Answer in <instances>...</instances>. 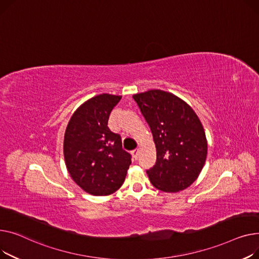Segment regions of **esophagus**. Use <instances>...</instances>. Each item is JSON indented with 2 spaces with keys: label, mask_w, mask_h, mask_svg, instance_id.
<instances>
[{
  "label": "esophagus",
  "mask_w": 259,
  "mask_h": 259,
  "mask_svg": "<svg viewBox=\"0 0 259 259\" xmlns=\"http://www.w3.org/2000/svg\"><path fill=\"white\" fill-rule=\"evenodd\" d=\"M132 155H133V158H134L135 160L138 159V157H139V149H134V150L132 151Z\"/></svg>",
  "instance_id": "34e87169"
}]
</instances>
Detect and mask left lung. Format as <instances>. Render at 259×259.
<instances>
[{
    "mask_svg": "<svg viewBox=\"0 0 259 259\" xmlns=\"http://www.w3.org/2000/svg\"><path fill=\"white\" fill-rule=\"evenodd\" d=\"M133 98L156 144V164L146 170L150 183L164 192L186 189L199 177L207 157L206 135L199 117L185 101L161 90Z\"/></svg>",
    "mask_w": 259,
    "mask_h": 259,
    "instance_id": "8db88e82",
    "label": "left lung"
}]
</instances>
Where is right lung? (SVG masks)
<instances>
[{
    "mask_svg": "<svg viewBox=\"0 0 259 259\" xmlns=\"http://www.w3.org/2000/svg\"><path fill=\"white\" fill-rule=\"evenodd\" d=\"M121 96L100 94L75 111L65 133L64 156L73 181L85 192L109 195L125 180L132 156L108 121Z\"/></svg>",
    "mask_w": 259,
    "mask_h": 259,
    "instance_id": "right-lung-1",
    "label": "right lung"
}]
</instances>
